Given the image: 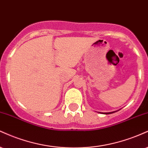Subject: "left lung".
<instances>
[{
	"instance_id": "1",
	"label": "left lung",
	"mask_w": 148,
	"mask_h": 148,
	"mask_svg": "<svg viewBox=\"0 0 148 148\" xmlns=\"http://www.w3.org/2000/svg\"><path fill=\"white\" fill-rule=\"evenodd\" d=\"M116 112H108V113H102V114H112V113H114Z\"/></svg>"
}]
</instances>
